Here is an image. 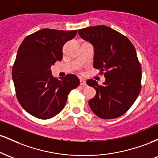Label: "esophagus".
<instances>
[{
  "mask_svg": "<svg viewBox=\"0 0 158 158\" xmlns=\"http://www.w3.org/2000/svg\"><path fill=\"white\" fill-rule=\"evenodd\" d=\"M80 85L83 87L86 86V81H85L84 79H80Z\"/></svg>",
  "mask_w": 158,
  "mask_h": 158,
  "instance_id": "obj_1",
  "label": "esophagus"
}]
</instances>
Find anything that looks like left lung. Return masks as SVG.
Segmentation results:
<instances>
[{
	"mask_svg": "<svg viewBox=\"0 0 158 158\" xmlns=\"http://www.w3.org/2000/svg\"><path fill=\"white\" fill-rule=\"evenodd\" d=\"M78 33L93 44L94 68L106 77L102 85L87 81L97 92L88 102L90 109L102 119L117 118L128 111L141 90L142 70L135 47L126 35L104 25L81 29Z\"/></svg>",
	"mask_w": 158,
	"mask_h": 158,
	"instance_id": "left-lung-1",
	"label": "left lung"
}]
</instances>
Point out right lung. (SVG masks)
<instances>
[{"instance_id": "1", "label": "right lung", "mask_w": 158, "mask_h": 158, "mask_svg": "<svg viewBox=\"0 0 158 158\" xmlns=\"http://www.w3.org/2000/svg\"><path fill=\"white\" fill-rule=\"evenodd\" d=\"M77 30L43 29L27 35L20 45L12 70L15 94L22 108L36 118L48 119L64 108L68 94L79 85L74 74L61 80L52 77L51 65L63 57V46Z\"/></svg>"}]
</instances>
